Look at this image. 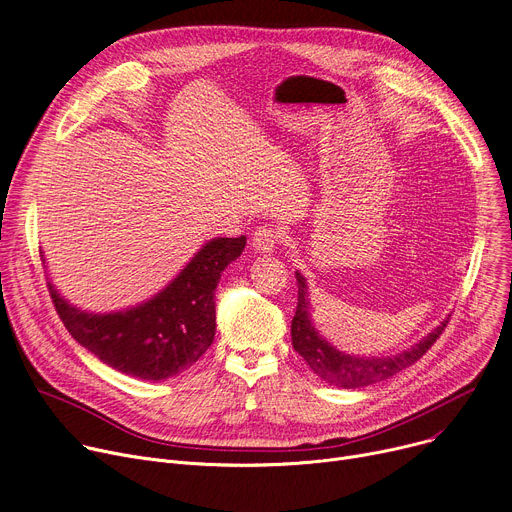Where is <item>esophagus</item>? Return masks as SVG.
Instances as JSON below:
<instances>
[{"label": "esophagus", "instance_id": "34e87169", "mask_svg": "<svg viewBox=\"0 0 512 512\" xmlns=\"http://www.w3.org/2000/svg\"><path fill=\"white\" fill-rule=\"evenodd\" d=\"M281 241V233L273 227H258L254 231V237H252V246L256 252H262V254H271L277 243Z\"/></svg>", "mask_w": 512, "mask_h": 512}]
</instances>
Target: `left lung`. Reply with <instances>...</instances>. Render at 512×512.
<instances>
[{"label": "left lung", "mask_w": 512, "mask_h": 512, "mask_svg": "<svg viewBox=\"0 0 512 512\" xmlns=\"http://www.w3.org/2000/svg\"><path fill=\"white\" fill-rule=\"evenodd\" d=\"M298 281V306L294 321H291V344L294 350L306 360L308 367L329 385H337L344 389H356L371 385L383 379L394 377L396 373L408 369L437 342V337L446 329L448 319L437 325L419 344L410 346L408 350L396 356H352L333 348L327 339L319 335L310 321V300L306 279L296 273Z\"/></svg>", "instance_id": "left-lung-1"}]
</instances>
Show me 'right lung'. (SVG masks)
Listing matches in <instances>:
<instances>
[{
  "mask_svg": "<svg viewBox=\"0 0 512 512\" xmlns=\"http://www.w3.org/2000/svg\"><path fill=\"white\" fill-rule=\"evenodd\" d=\"M243 248L246 235L210 239L154 298L120 312H85L68 304L52 281L47 287L64 327L83 348L120 373L162 381L189 369L210 348L214 289Z\"/></svg>",
  "mask_w": 512,
  "mask_h": 512,
  "instance_id": "right-lung-1",
  "label": "right lung"
}]
</instances>
